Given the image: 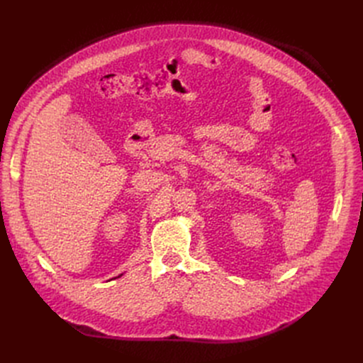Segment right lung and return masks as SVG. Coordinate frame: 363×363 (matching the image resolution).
<instances>
[{"label": "right lung", "instance_id": "obj_1", "mask_svg": "<svg viewBox=\"0 0 363 363\" xmlns=\"http://www.w3.org/2000/svg\"><path fill=\"white\" fill-rule=\"evenodd\" d=\"M119 276H123V274H119Z\"/></svg>", "mask_w": 363, "mask_h": 363}]
</instances>
